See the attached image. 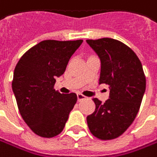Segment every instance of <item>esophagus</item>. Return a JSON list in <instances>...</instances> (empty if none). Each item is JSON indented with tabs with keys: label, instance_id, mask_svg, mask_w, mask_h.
<instances>
[{
	"label": "esophagus",
	"instance_id": "esophagus-1",
	"mask_svg": "<svg viewBox=\"0 0 157 157\" xmlns=\"http://www.w3.org/2000/svg\"><path fill=\"white\" fill-rule=\"evenodd\" d=\"M77 99H78V101H83V100L86 99V96H84V95L81 94V93H78V94H77Z\"/></svg>",
	"mask_w": 157,
	"mask_h": 157
}]
</instances>
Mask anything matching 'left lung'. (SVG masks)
I'll list each match as a JSON object with an SVG mask.
<instances>
[{
	"mask_svg": "<svg viewBox=\"0 0 157 157\" xmlns=\"http://www.w3.org/2000/svg\"><path fill=\"white\" fill-rule=\"evenodd\" d=\"M101 60L99 84L109 86V99L97 98L95 111L86 117L89 131L102 140H114L133 123L146 88L140 60L128 46L113 38L87 39Z\"/></svg>",
	"mask_w": 157,
	"mask_h": 157,
	"instance_id": "8db88e82",
	"label": "left lung"
}]
</instances>
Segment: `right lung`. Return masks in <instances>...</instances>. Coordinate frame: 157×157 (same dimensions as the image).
Segmentation results:
<instances>
[{
	"instance_id": "add662e5",
	"label": "right lung",
	"mask_w": 157,
	"mask_h": 157,
	"mask_svg": "<svg viewBox=\"0 0 157 157\" xmlns=\"http://www.w3.org/2000/svg\"><path fill=\"white\" fill-rule=\"evenodd\" d=\"M83 40H43L17 62L12 89L19 111L31 130L42 137L59 135L77 101L75 93L61 94L53 88L56 78Z\"/></svg>"
}]
</instances>
